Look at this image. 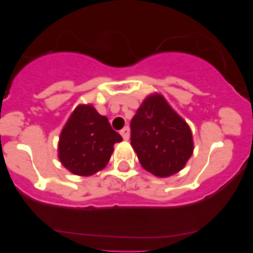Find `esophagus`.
Listing matches in <instances>:
<instances>
[{"mask_svg":"<svg viewBox=\"0 0 253 253\" xmlns=\"http://www.w3.org/2000/svg\"><path fill=\"white\" fill-rule=\"evenodd\" d=\"M120 134H121L122 138H124L125 141H127V139L129 138V128H128V127H127V126L124 127V128L120 131Z\"/></svg>","mask_w":253,"mask_h":253,"instance_id":"obj_1","label":"esophagus"}]
</instances>
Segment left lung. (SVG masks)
<instances>
[{
  "label": "left lung",
  "instance_id": "left-lung-1",
  "mask_svg": "<svg viewBox=\"0 0 253 253\" xmlns=\"http://www.w3.org/2000/svg\"><path fill=\"white\" fill-rule=\"evenodd\" d=\"M131 145L142 167L159 177L180 171L193 153L190 127L160 94L148 96L131 120Z\"/></svg>",
  "mask_w": 253,
  "mask_h": 253
}]
</instances>
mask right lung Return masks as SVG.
I'll list each match as a JSON object with an SVG mask.
<instances>
[{
  "mask_svg": "<svg viewBox=\"0 0 253 253\" xmlns=\"http://www.w3.org/2000/svg\"><path fill=\"white\" fill-rule=\"evenodd\" d=\"M121 141L108 117L101 116L91 105H79L61 132L58 158L73 174L90 176L106 167L114 144Z\"/></svg>",
  "mask_w": 253,
  "mask_h": 253,
  "instance_id": "right-lung-1",
  "label": "right lung"
}]
</instances>
